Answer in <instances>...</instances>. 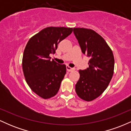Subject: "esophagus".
<instances>
[{
	"mask_svg": "<svg viewBox=\"0 0 131 131\" xmlns=\"http://www.w3.org/2000/svg\"><path fill=\"white\" fill-rule=\"evenodd\" d=\"M67 71H73L74 70V68H71L70 67H69V66H67Z\"/></svg>",
	"mask_w": 131,
	"mask_h": 131,
	"instance_id": "34e87169",
	"label": "esophagus"
}]
</instances>
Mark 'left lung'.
Masks as SVG:
<instances>
[{"label":"left lung","mask_w":131,"mask_h":131,"mask_svg":"<svg viewBox=\"0 0 131 131\" xmlns=\"http://www.w3.org/2000/svg\"><path fill=\"white\" fill-rule=\"evenodd\" d=\"M73 32L82 52L90 58L89 68L79 70L80 78L75 90L79 98L92 101L105 91L110 82L114 73L113 54L104 39L94 30L74 28Z\"/></svg>","instance_id":"obj_1"}]
</instances>
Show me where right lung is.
I'll return each mask as SVG.
<instances>
[{
  "instance_id": "1",
  "label": "right lung",
  "mask_w": 131,
  "mask_h": 131,
  "mask_svg": "<svg viewBox=\"0 0 131 131\" xmlns=\"http://www.w3.org/2000/svg\"><path fill=\"white\" fill-rule=\"evenodd\" d=\"M72 28L47 27L31 37L24 50L22 67L31 89L43 99L54 97L67 72L65 64L50 61L57 45L71 34Z\"/></svg>"
}]
</instances>
